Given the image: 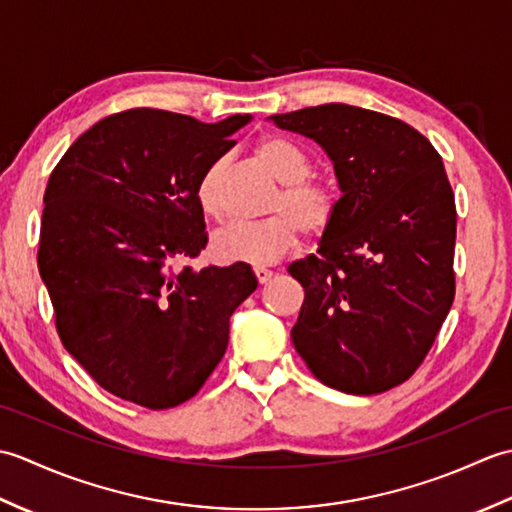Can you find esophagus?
Listing matches in <instances>:
<instances>
[{"instance_id": "obj_1", "label": "esophagus", "mask_w": 512, "mask_h": 512, "mask_svg": "<svg viewBox=\"0 0 512 512\" xmlns=\"http://www.w3.org/2000/svg\"><path fill=\"white\" fill-rule=\"evenodd\" d=\"M255 277H257V281L259 284H268L270 279H273V273H270V270H266V268H255Z\"/></svg>"}]
</instances>
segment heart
Instances as JSON below:
<instances>
[{
  "instance_id": "1",
  "label": "heart",
  "mask_w": 512,
  "mask_h": 512,
  "mask_svg": "<svg viewBox=\"0 0 512 512\" xmlns=\"http://www.w3.org/2000/svg\"><path fill=\"white\" fill-rule=\"evenodd\" d=\"M253 154L284 189L270 204L273 217L257 224H233L213 235L211 255L220 264L275 266L299 244V231L321 235L334 224L339 211L334 193L308 180L312 165L295 145L281 138H262ZM222 176L224 160H215L195 189L200 211L213 220L224 215Z\"/></svg>"
}]
</instances>
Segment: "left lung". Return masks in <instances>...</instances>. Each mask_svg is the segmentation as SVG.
<instances>
[{
    "label": "left lung",
    "instance_id": "8db88e82",
    "mask_svg": "<svg viewBox=\"0 0 512 512\" xmlns=\"http://www.w3.org/2000/svg\"><path fill=\"white\" fill-rule=\"evenodd\" d=\"M268 121L317 143L341 189L317 255L288 268L306 290L295 350L345 394L405 383L455 297V200L440 154L398 118L345 103Z\"/></svg>",
    "mask_w": 512,
    "mask_h": 512
}]
</instances>
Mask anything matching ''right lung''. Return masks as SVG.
<instances>
[{
  "label": "right lung",
  "instance_id": "add662e5",
  "mask_svg": "<svg viewBox=\"0 0 512 512\" xmlns=\"http://www.w3.org/2000/svg\"><path fill=\"white\" fill-rule=\"evenodd\" d=\"M246 123L127 110L76 138L52 171L39 275L63 347L118 398L169 409L198 394L257 288L248 264L176 268L206 246L202 173Z\"/></svg>",
  "mask_w": 512,
  "mask_h": 512
}]
</instances>
